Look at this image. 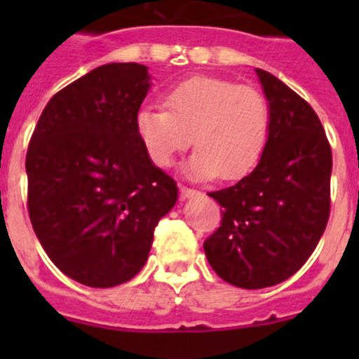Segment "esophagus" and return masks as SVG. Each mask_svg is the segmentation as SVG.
Segmentation results:
<instances>
[{
    "label": "esophagus",
    "mask_w": 359,
    "mask_h": 359,
    "mask_svg": "<svg viewBox=\"0 0 359 359\" xmlns=\"http://www.w3.org/2000/svg\"><path fill=\"white\" fill-rule=\"evenodd\" d=\"M180 192H182V198H183V199H187V198H196V196H199L198 190L189 189V187H180Z\"/></svg>",
    "instance_id": "esophagus-1"
}]
</instances>
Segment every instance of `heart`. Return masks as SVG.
I'll return each mask as SVG.
<instances>
[{
	"label": "heart",
	"mask_w": 359,
	"mask_h": 359,
	"mask_svg": "<svg viewBox=\"0 0 359 359\" xmlns=\"http://www.w3.org/2000/svg\"><path fill=\"white\" fill-rule=\"evenodd\" d=\"M165 109L142 107L136 136L152 163L167 169L194 142L183 172L192 180L236 182L255 169L266 151L271 111L252 86L198 75L170 88Z\"/></svg>",
	"instance_id": "b5f03b06"
}]
</instances>
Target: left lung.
Listing matches in <instances>:
<instances>
[{
  "instance_id": "left-lung-1",
  "label": "left lung",
  "mask_w": 359,
  "mask_h": 359,
  "mask_svg": "<svg viewBox=\"0 0 359 359\" xmlns=\"http://www.w3.org/2000/svg\"><path fill=\"white\" fill-rule=\"evenodd\" d=\"M255 73L271 111L266 151L248 176L208 194L224 212L203 244L215 273L244 290L297 273L315 252L331 207L332 154L320 118L280 79Z\"/></svg>"
}]
</instances>
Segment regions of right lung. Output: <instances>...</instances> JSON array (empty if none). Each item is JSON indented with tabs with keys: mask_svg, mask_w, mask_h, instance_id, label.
<instances>
[{
	"mask_svg": "<svg viewBox=\"0 0 359 359\" xmlns=\"http://www.w3.org/2000/svg\"><path fill=\"white\" fill-rule=\"evenodd\" d=\"M136 62L98 66L53 95L27 152L28 214L66 277L90 287L131 280L177 187L135 129L151 75Z\"/></svg>",
	"mask_w": 359,
	"mask_h": 359,
	"instance_id": "obj_1",
	"label": "right lung"
}]
</instances>
